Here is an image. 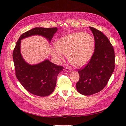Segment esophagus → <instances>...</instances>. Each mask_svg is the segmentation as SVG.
<instances>
[{"label": "esophagus", "mask_w": 126, "mask_h": 126, "mask_svg": "<svg viewBox=\"0 0 126 126\" xmlns=\"http://www.w3.org/2000/svg\"><path fill=\"white\" fill-rule=\"evenodd\" d=\"M64 70L68 72H71V71H72L71 68L69 67H66L65 68H64Z\"/></svg>", "instance_id": "esophagus-1"}]
</instances>
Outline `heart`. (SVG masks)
<instances>
[{"label": "heart", "mask_w": 126, "mask_h": 126, "mask_svg": "<svg viewBox=\"0 0 126 126\" xmlns=\"http://www.w3.org/2000/svg\"><path fill=\"white\" fill-rule=\"evenodd\" d=\"M56 48L51 50V55L58 62L63 59V55H67L68 59L72 65L82 67L89 63L93 56L94 39L88 33H72L57 40Z\"/></svg>", "instance_id": "heart-1"}]
</instances>
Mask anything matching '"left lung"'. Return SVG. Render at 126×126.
Listing matches in <instances>:
<instances>
[{
  "mask_svg": "<svg viewBox=\"0 0 126 126\" xmlns=\"http://www.w3.org/2000/svg\"><path fill=\"white\" fill-rule=\"evenodd\" d=\"M89 28L94 36V51L87 66L78 70L80 78L76 83L78 93L84 96L104 89L115 69V52L109 40L99 30Z\"/></svg>",
  "mask_w": 126,
  "mask_h": 126,
  "instance_id": "8db88e82",
  "label": "left lung"
}]
</instances>
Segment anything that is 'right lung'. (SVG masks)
Masks as SVG:
<instances>
[{
    "label": "right lung",
    "mask_w": 126,
    "mask_h": 126,
    "mask_svg": "<svg viewBox=\"0 0 126 126\" xmlns=\"http://www.w3.org/2000/svg\"><path fill=\"white\" fill-rule=\"evenodd\" d=\"M57 30L56 27H36L29 30L20 36L13 53L17 78L26 90L36 96L46 97L54 91L57 76L63 70V67L57 66L48 59L34 64L27 63L21 54V40L39 35L45 38L50 43Z\"/></svg>",
    "instance_id": "right-lung-1"
}]
</instances>
